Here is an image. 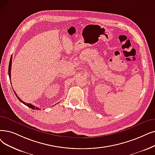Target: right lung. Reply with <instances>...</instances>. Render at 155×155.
Returning a JSON list of instances; mask_svg holds the SVG:
<instances>
[{
    "mask_svg": "<svg viewBox=\"0 0 155 155\" xmlns=\"http://www.w3.org/2000/svg\"><path fill=\"white\" fill-rule=\"evenodd\" d=\"M12 64V56L11 57V59H10V61H9V69H8V73H9V78L11 79V64ZM14 92H15V95L16 96V97H17V98L19 100V101L20 102H21L22 103H23L24 104H25L26 106H27L28 107H30L31 109H33V110H40V109L39 108V107H35V106H33V104H30V103H25L24 101H23L20 99L18 96V95L16 94V92L14 91Z\"/></svg>",
    "mask_w": 155,
    "mask_h": 155,
    "instance_id": "add662e5",
    "label": "right lung"
}]
</instances>
